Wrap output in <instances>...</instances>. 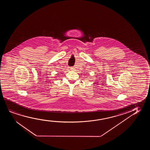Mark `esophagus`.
Returning a JSON list of instances; mask_svg holds the SVG:
<instances>
[{"mask_svg": "<svg viewBox=\"0 0 150 150\" xmlns=\"http://www.w3.org/2000/svg\"><path fill=\"white\" fill-rule=\"evenodd\" d=\"M71 68L70 69H71V70H72V71H74V70H75V68H74V67H71V68Z\"/></svg>", "mask_w": 150, "mask_h": 150, "instance_id": "34e87169", "label": "esophagus"}]
</instances>
